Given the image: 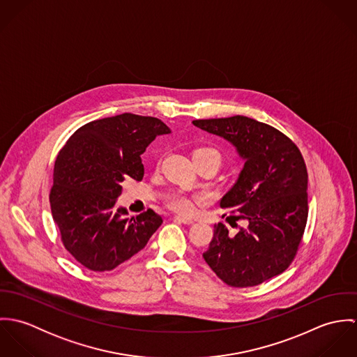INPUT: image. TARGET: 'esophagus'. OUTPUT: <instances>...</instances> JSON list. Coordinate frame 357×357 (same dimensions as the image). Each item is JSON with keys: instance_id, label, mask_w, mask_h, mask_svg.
Here are the masks:
<instances>
[{"instance_id": "obj_1", "label": "esophagus", "mask_w": 357, "mask_h": 357, "mask_svg": "<svg viewBox=\"0 0 357 357\" xmlns=\"http://www.w3.org/2000/svg\"><path fill=\"white\" fill-rule=\"evenodd\" d=\"M174 221L183 222V224H187V225H191V224H194V220H192V218H188V217H183V215H174Z\"/></svg>"}]
</instances>
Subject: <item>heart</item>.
Returning a JSON list of instances; mask_svg holds the SVG:
<instances>
[{"mask_svg":"<svg viewBox=\"0 0 357 357\" xmlns=\"http://www.w3.org/2000/svg\"><path fill=\"white\" fill-rule=\"evenodd\" d=\"M195 153H206L208 155L217 166H220V162H221V156L218 151H215L214 149H201L198 151H195ZM199 201V197H192V195H187V194H183V192H176V194H172L169 198H167V206L177 211V213H181V214H191L194 210H195V204Z\"/></svg>","mask_w":357,"mask_h":357,"instance_id":"b5f03b06","label":"heart"}]
</instances>
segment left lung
Segmentation results:
<instances>
[{"mask_svg":"<svg viewBox=\"0 0 357 357\" xmlns=\"http://www.w3.org/2000/svg\"><path fill=\"white\" fill-rule=\"evenodd\" d=\"M208 133L224 137L245 159L235 185L220 206L232 208L246 227L231 235L214 225L204 261L228 286L253 287L280 275L293 262L307 220V172L301 151L280 130L253 118L197 119Z\"/></svg>","mask_w":357,"mask_h":357,"instance_id":"8db88e82","label":"left lung"}]
</instances>
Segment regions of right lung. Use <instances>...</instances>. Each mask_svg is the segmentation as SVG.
Listing matches in <instances>:
<instances>
[{
    "label": "right lung",
    "mask_w": 357,
    "mask_h": 357,
    "mask_svg": "<svg viewBox=\"0 0 357 357\" xmlns=\"http://www.w3.org/2000/svg\"><path fill=\"white\" fill-rule=\"evenodd\" d=\"M170 129L158 118L130 112L77 129L56 158L50 194L52 215L66 250L85 268L104 272L139 253L162 217L153 208L128 218L115 208L128 178L142 181L140 155Z\"/></svg>",
    "instance_id": "obj_1"
}]
</instances>
